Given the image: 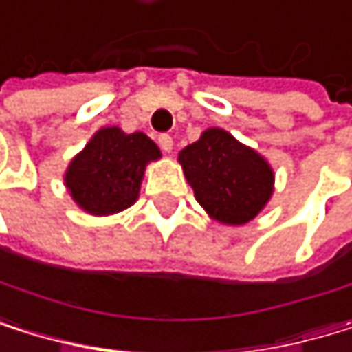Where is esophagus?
I'll return each mask as SVG.
<instances>
[{"mask_svg":"<svg viewBox=\"0 0 352 352\" xmlns=\"http://www.w3.org/2000/svg\"><path fill=\"white\" fill-rule=\"evenodd\" d=\"M160 146H162V151L170 153V151L174 148V140H172V136H170V134H162V136H160Z\"/></svg>","mask_w":352,"mask_h":352,"instance_id":"34e87169","label":"esophagus"}]
</instances>
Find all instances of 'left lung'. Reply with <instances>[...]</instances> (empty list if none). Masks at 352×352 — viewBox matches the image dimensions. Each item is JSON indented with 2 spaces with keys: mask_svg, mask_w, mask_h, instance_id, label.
<instances>
[{
  "mask_svg": "<svg viewBox=\"0 0 352 352\" xmlns=\"http://www.w3.org/2000/svg\"><path fill=\"white\" fill-rule=\"evenodd\" d=\"M201 208L222 224L254 220L273 195V170L254 148L228 132L210 128L178 155Z\"/></svg>",
  "mask_w": 352,
  "mask_h": 352,
  "instance_id": "1",
  "label": "left lung"
}]
</instances>
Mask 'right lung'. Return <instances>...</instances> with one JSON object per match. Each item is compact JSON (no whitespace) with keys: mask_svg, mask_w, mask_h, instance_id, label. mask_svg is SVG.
Returning a JSON list of instances; mask_svg holds the SVG:
<instances>
[{"mask_svg":"<svg viewBox=\"0 0 352 352\" xmlns=\"http://www.w3.org/2000/svg\"><path fill=\"white\" fill-rule=\"evenodd\" d=\"M160 157V146L146 134L102 128L73 157L65 184L73 201L87 214H117L138 199L144 168Z\"/></svg>","mask_w":352,"mask_h":352,"instance_id":"1","label":"right lung"}]
</instances>
